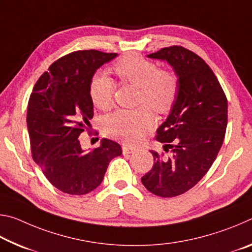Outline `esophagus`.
<instances>
[{"instance_id": "obj_1", "label": "esophagus", "mask_w": 252, "mask_h": 252, "mask_svg": "<svg viewBox=\"0 0 252 252\" xmlns=\"http://www.w3.org/2000/svg\"><path fill=\"white\" fill-rule=\"evenodd\" d=\"M122 151H123V155H129V153H132V152L135 151V148L131 147V146H127V144H123Z\"/></svg>"}]
</instances>
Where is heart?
Segmentation results:
<instances>
[{
    "mask_svg": "<svg viewBox=\"0 0 252 252\" xmlns=\"http://www.w3.org/2000/svg\"><path fill=\"white\" fill-rule=\"evenodd\" d=\"M113 71L121 82L139 88V104H147L158 113L171 110L179 93L176 72L159 69L155 62L135 53L119 59ZM114 91L116 82L104 72L92 76L89 93L95 108L109 110L113 104ZM147 105L134 110H118L106 116L103 120L105 134L127 143L139 141L155 123L153 113Z\"/></svg>",
    "mask_w": 252,
    "mask_h": 252,
    "instance_id": "b5f03b06",
    "label": "heart"
}]
</instances>
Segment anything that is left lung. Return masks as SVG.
<instances>
[{
    "instance_id": "obj_1",
    "label": "left lung",
    "mask_w": 252,
    "mask_h": 252,
    "mask_svg": "<svg viewBox=\"0 0 252 252\" xmlns=\"http://www.w3.org/2000/svg\"><path fill=\"white\" fill-rule=\"evenodd\" d=\"M148 57L165 60L173 67L179 93L171 113L157 130L156 140L163 143L164 152L151 151L155 164L141 181L158 197H177L197 185L218 156L227 129L228 101L210 66L192 51L172 45Z\"/></svg>"
}]
</instances>
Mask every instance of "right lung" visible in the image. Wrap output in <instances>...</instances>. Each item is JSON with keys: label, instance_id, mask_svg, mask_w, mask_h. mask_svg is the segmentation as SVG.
Listing matches in <instances>:
<instances>
[{"label": "right lung", "instance_id": "add662e5", "mask_svg": "<svg viewBox=\"0 0 252 252\" xmlns=\"http://www.w3.org/2000/svg\"><path fill=\"white\" fill-rule=\"evenodd\" d=\"M117 57L97 50L75 51L60 58L42 74L28 104L27 125L32 158L46 179L62 192L87 194L100 186L121 146L103 139L85 152L80 134L93 118L89 87L93 74Z\"/></svg>", "mask_w": 252, "mask_h": 252}]
</instances>
